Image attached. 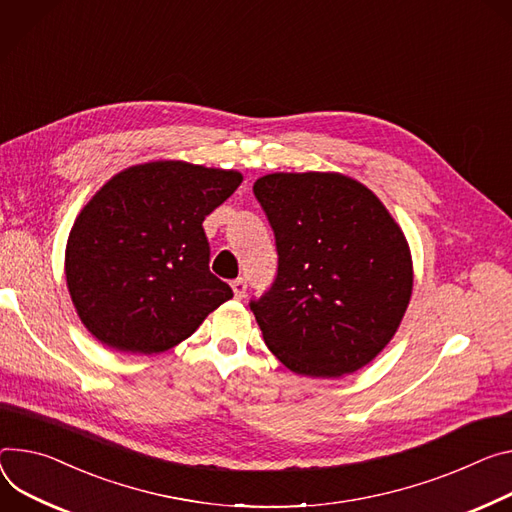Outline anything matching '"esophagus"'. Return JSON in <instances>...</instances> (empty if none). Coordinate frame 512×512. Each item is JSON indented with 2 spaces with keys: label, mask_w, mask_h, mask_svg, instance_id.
Here are the masks:
<instances>
[{
  "label": "esophagus",
  "mask_w": 512,
  "mask_h": 512,
  "mask_svg": "<svg viewBox=\"0 0 512 512\" xmlns=\"http://www.w3.org/2000/svg\"><path fill=\"white\" fill-rule=\"evenodd\" d=\"M230 286H232V292H235V298H237V300L245 298V294H247V282L243 280V277H239V280H235Z\"/></svg>",
  "instance_id": "34e87169"
}]
</instances>
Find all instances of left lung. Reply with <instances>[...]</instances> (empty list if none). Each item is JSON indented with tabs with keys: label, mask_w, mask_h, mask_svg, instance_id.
<instances>
[{
	"label": "left lung",
	"mask_w": 512,
	"mask_h": 512,
	"mask_svg": "<svg viewBox=\"0 0 512 512\" xmlns=\"http://www.w3.org/2000/svg\"><path fill=\"white\" fill-rule=\"evenodd\" d=\"M253 194L280 257L269 292L251 302L265 345L298 376L353 374L390 343L408 308L402 228L343 173H269Z\"/></svg>",
	"instance_id": "left-lung-1"
}]
</instances>
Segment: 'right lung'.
Returning <instances> with one entry per match:
<instances>
[{"instance_id":"obj_1","label":"right lung","mask_w":512,"mask_h":512,"mask_svg":"<svg viewBox=\"0 0 512 512\" xmlns=\"http://www.w3.org/2000/svg\"><path fill=\"white\" fill-rule=\"evenodd\" d=\"M243 175L185 161H151L116 173L73 222L67 288L83 327L102 345L163 353L196 333L232 298L210 273L204 218Z\"/></svg>"}]
</instances>
